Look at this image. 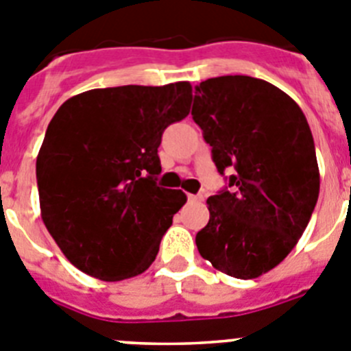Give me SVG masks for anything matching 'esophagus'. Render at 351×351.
<instances>
[{
  "mask_svg": "<svg viewBox=\"0 0 351 351\" xmlns=\"http://www.w3.org/2000/svg\"><path fill=\"white\" fill-rule=\"evenodd\" d=\"M188 200H190V202H202L204 200V197L202 195H188Z\"/></svg>",
  "mask_w": 351,
  "mask_h": 351,
  "instance_id": "1",
  "label": "esophagus"
}]
</instances>
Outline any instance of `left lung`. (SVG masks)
<instances>
[{"label":"left lung","instance_id":"left-lung-1","mask_svg":"<svg viewBox=\"0 0 351 351\" xmlns=\"http://www.w3.org/2000/svg\"><path fill=\"white\" fill-rule=\"evenodd\" d=\"M195 123L213 147L228 190L207 198L198 253L214 269L253 280L295 247L320 193V170L306 116L287 93L247 75L197 86Z\"/></svg>","mask_w":351,"mask_h":351}]
</instances>
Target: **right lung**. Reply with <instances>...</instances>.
I'll return each mask as SVG.
<instances>
[{"label": "right lung", "instance_id": "right-lung-1", "mask_svg": "<svg viewBox=\"0 0 351 351\" xmlns=\"http://www.w3.org/2000/svg\"><path fill=\"white\" fill-rule=\"evenodd\" d=\"M191 84L119 86L71 96L36 156L40 210L79 271L121 281L149 269L181 190L156 184L161 133L190 114Z\"/></svg>", "mask_w": 351, "mask_h": 351}]
</instances>
